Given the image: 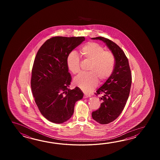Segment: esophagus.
<instances>
[{"label": "esophagus", "instance_id": "esophagus-1", "mask_svg": "<svg viewBox=\"0 0 160 160\" xmlns=\"http://www.w3.org/2000/svg\"><path fill=\"white\" fill-rule=\"evenodd\" d=\"M91 96L90 95H89V94H84V98H88V97H90Z\"/></svg>", "mask_w": 160, "mask_h": 160}]
</instances>
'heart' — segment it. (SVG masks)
<instances>
[{
    "mask_svg": "<svg viewBox=\"0 0 160 160\" xmlns=\"http://www.w3.org/2000/svg\"><path fill=\"white\" fill-rule=\"evenodd\" d=\"M80 54L85 61L90 62L88 73L77 76L74 83L85 92H91L97 86L98 79L104 82L110 78L115 66V57L112 52L106 51L105 48L95 42H88L80 50ZM68 70L76 75L81 72L80 59L78 56L72 52L67 60Z\"/></svg>",
    "mask_w": 160,
    "mask_h": 160,
    "instance_id": "b5f03b06",
    "label": "heart"
}]
</instances>
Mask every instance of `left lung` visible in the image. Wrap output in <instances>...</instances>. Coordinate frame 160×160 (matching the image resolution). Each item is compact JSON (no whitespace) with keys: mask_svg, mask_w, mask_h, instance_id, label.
<instances>
[{"mask_svg":"<svg viewBox=\"0 0 160 160\" xmlns=\"http://www.w3.org/2000/svg\"><path fill=\"white\" fill-rule=\"evenodd\" d=\"M92 39L103 42L115 57V66L112 75L97 90L96 95L102 94L101 106L92 112V118L100 124H108L118 117L124 109L129 95L132 74L128 59L122 50L112 41L104 37Z\"/></svg>","mask_w":160,"mask_h":160,"instance_id":"obj_1","label":"left lung"}]
</instances>
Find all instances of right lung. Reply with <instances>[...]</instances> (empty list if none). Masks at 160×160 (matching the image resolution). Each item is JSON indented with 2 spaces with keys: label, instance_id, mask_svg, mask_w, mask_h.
<instances>
[{
  "label": "right lung",
  "instance_id": "add662e5",
  "mask_svg": "<svg viewBox=\"0 0 160 160\" xmlns=\"http://www.w3.org/2000/svg\"><path fill=\"white\" fill-rule=\"evenodd\" d=\"M85 40L84 37H55L39 49L34 60L31 87L41 114L51 122L62 123L74 113L75 102L83 93L68 88L72 77L67 66L69 54Z\"/></svg>",
  "mask_w": 160,
  "mask_h": 160
}]
</instances>
